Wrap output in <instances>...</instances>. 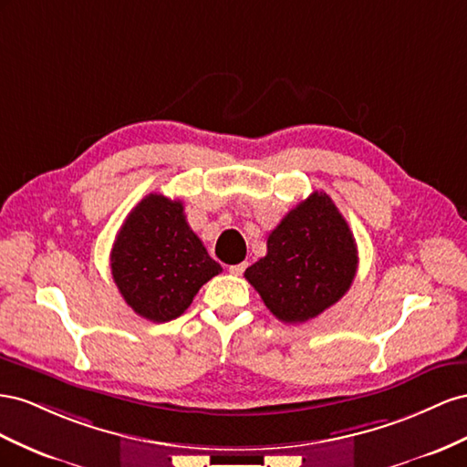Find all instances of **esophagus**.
<instances>
[{"label": "esophagus", "mask_w": 467, "mask_h": 467, "mask_svg": "<svg viewBox=\"0 0 467 467\" xmlns=\"http://www.w3.org/2000/svg\"><path fill=\"white\" fill-rule=\"evenodd\" d=\"M246 262H241V264H233V265H229V272L233 274V275H243V272L246 270Z\"/></svg>", "instance_id": "34e87169"}]
</instances>
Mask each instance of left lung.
<instances>
[{
	"mask_svg": "<svg viewBox=\"0 0 467 467\" xmlns=\"http://www.w3.org/2000/svg\"><path fill=\"white\" fill-rule=\"evenodd\" d=\"M358 270L354 234L332 199L315 192L291 209L268 236V254L244 277L270 313L305 323L350 289Z\"/></svg>",
	"mask_w": 467,
	"mask_h": 467,
	"instance_id": "1",
	"label": "left lung"
}]
</instances>
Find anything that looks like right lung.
<instances>
[{
    "mask_svg": "<svg viewBox=\"0 0 467 467\" xmlns=\"http://www.w3.org/2000/svg\"><path fill=\"white\" fill-rule=\"evenodd\" d=\"M221 272L185 221L183 203L160 193L129 213L111 250L115 285L129 307L152 323L180 317Z\"/></svg>",
    "mask_w": 467,
    "mask_h": 467,
    "instance_id": "obj_1",
    "label": "right lung"
}]
</instances>
